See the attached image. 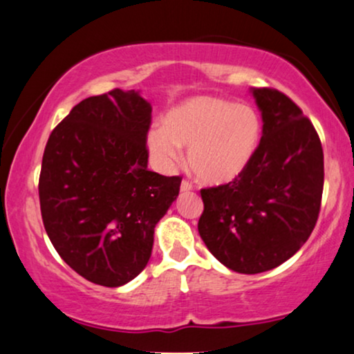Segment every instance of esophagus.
Here are the masks:
<instances>
[{"label": "esophagus", "instance_id": "1", "mask_svg": "<svg viewBox=\"0 0 354 354\" xmlns=\"http://www.w3.org/2000/svg\"><path fill=\"white\" fill-rule=\"evenodd\" d=\"M193 188H194L193 183H191L189 180H183L181 181V191H191Z\"/></svg>", "mask_w": 354, "mask_h": 354}]
</instances>
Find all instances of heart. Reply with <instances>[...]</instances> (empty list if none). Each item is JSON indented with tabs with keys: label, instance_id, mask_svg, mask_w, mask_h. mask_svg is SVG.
<instances>
[{
	"label": "heart",
	"instance_id": "b5f03b06",
	"mask_svg": "<svg viewBox=\"0 0 354 354\" xmlns=\"http://www.w3.org/2000/svg\"><path fill=\"white\" fill-rule=\"evenodd\" d=\"M262 136L257 110L214 97H196L169 110L165 127L148 133V148L163 168L181 161L189 148V168L199 180L224 185L236 180L252 161Z\"/></svg>",
	"mask_w": 354,
	"mask_h": 354
}]
</instances>
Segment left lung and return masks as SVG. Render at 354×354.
I'll return each mask as SVG.
<instances>
[{
    "mask_svg": "<svg viewBox=\"0 0 354 354\" xmlns=\"http://www.w3.org/2000/svg\"><path fill=\"white\" fill-rule=\"evenodd\" d=\"M263 135L252 161L227 185L201 189L198 231L227 269L261 274L290 259L312 234L323 194V148L313 123L277 88L252 92Z\"/></svg>",
    "mask_w": 354,
    "mask_h": 354,
    "instance_id": "8db88e82",
    "label": "left lung"
}]
</instances>
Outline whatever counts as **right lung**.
Listing matches in <instances>:
<instances>
[{"label": "right lung", "instance_id": "obj_1", "mask_svg": "<svg viewBox=\"0 0 354 354\" xmlns=\"http://www.w3.org/2000/svg\"><path fill=\"white\" fill-rule=\"evenodd\" d=\"M151 105L113 88L79 102L49 135L39 174L44 229L88 282L120 287L147 267L181 176L148 169Z\"/></svg>", "mask_w": 354, "mask_h": 354}]
</instances>
